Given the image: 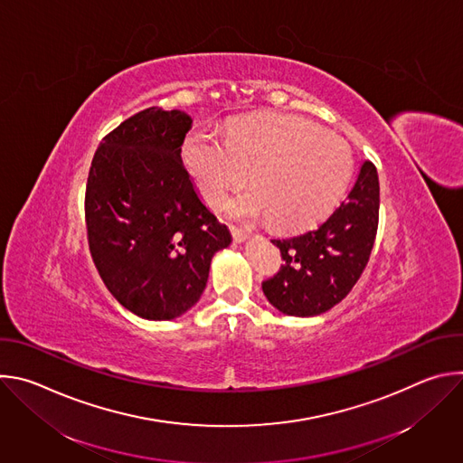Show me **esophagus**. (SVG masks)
<instances>
[{
	"label": "esophagus",
	"instance_id": "1",
	"mask_svg": "<svg viewBox=\"0 0 463 463\" xmlns=\"http://www.w3.org/2000/svg\"><path fill=\"white\" fill-rule=\"evenodd\" d=\"M231 234H232V240L234 241H243V240H247V236H249V232L247 231H243V229H240V227H236V225H231Z\"/></svg>",
	"mask_w": 463,
	"mask_h": 463
}]
</instances>
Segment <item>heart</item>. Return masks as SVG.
Listing matches in <instances>:
<instances>
[{"instance_id":"1","label":"heart","mask_w":463,"mask_h":463,"mask_svg":"<svg viewBox=\"0 0 463 463\" xmlns=\"http://www.w3.org/2000/svg\"><path fill=\"white\" fill-rule=\"evenodd\" d=\"M183 161L213 205L247 183L252 171L254 188L236 195L227 209L243 220L269 216L280 229H302L326 216L352 174V152L343 137L284 113L241 118L225 139L194 131L183 145Z\"/></svg>"}]
</instances>
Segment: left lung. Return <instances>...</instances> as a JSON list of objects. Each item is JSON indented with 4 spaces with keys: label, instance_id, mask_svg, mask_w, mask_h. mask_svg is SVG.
<instances>
[{
    "label": "left lung",
    "instance_id": "1",
    "mask_svg": "<svg viewBox=\"0 0 463 463\" xmlns=\"http://www.w3.org/2000/svg\"><path fill=\"white\" fill-rule=\"evenodd\" d=\"M379 223V177L364 161L343 203L317 227L271 240L282 254L280 271L261 282L282 313L315 317L339 304L361 279Z\"/></svg>",
    "mask_w": 463,
    "mask_h": 463
}]
</instances>
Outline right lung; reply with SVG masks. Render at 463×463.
I'll return each instance as SVG.
<instances>
[{
    "mask_svg": "<svg viewBox=\"0 0 463 463\" xmlns=\"http://www.w3.org/2000/svg\"><path fill=\"white\" fill-rule=\"evenodd\" d=\"M190 128L184 111L146 108L100 141L88 175L95 268L118 304L148 320H172L200 300L213 256L232 240L181 161Z\"/></svg>",
    "mask_w": 463,
    "mask_h": 463,
    "instance_id": "obj_1",
    "label": "right lung"
}]
</instances>
